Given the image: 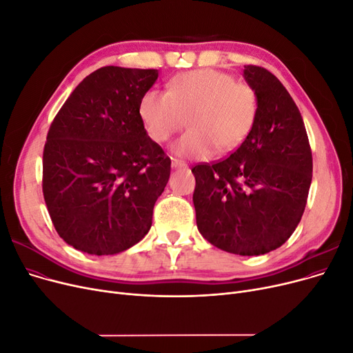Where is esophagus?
<instances>
[{"label": "esophagus", "instance_id": "esophagus-1", "mask_svg": "<svg viewBox=\"0 0 353 353\" xmlns=\"http://www.w3.org/2000/svg\"><path fill=\"white\" fill-rule=\"evenodd\" d=\"M171 165H172V168H187V163L179 161V159H172Z\"/></svg>", "mask_w": 353, "mask_h": 353}]
</instances>
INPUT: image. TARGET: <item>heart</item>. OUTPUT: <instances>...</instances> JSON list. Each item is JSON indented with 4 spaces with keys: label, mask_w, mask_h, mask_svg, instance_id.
Instances as JSON below:
<instances>
[{
    "label": "heart",
    "mask_w": 353,
    "mask_h": 353,
    "mask_svg": "<svg viewBox=\"0 0 353 353\" xmlns=\"http://www.w3.org/2000/svg\"><path fill=\"white\" fill-rule=\"evenodd\" d=\"M148 135L170 139L190 123L191 129L174 145L182 157L208 158L237 149L253 129L259 114L254 88L231 74L199 69L174 77L168 92L150 89L139 103Z\"/></svg>",
    "instance_id": "heart-1"
}]
</instances>
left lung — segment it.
<instances>
[{
    "mask_svg": "<svg viewBox=\"0 0 353 353\" xmlns=\"http://www.w3.org/2000/svg\"><path fill=\"white\" fill-rule=\"evenodd\" d=\"M259 96L257 121L225 159L192 168L196 227L212 245L260 256L286 243L312 183V149L294 100L264 67L244 65Z\"/></svg>",
    "mask_w": 353,
    "mask_h": 353,
    "instance_id": "1",
    "label": "left lung"
}]
</instances>
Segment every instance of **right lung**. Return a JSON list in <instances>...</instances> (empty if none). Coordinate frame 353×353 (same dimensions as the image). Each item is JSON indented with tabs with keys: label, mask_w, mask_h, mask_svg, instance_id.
Returning <instances> with one entry per match:
<instances>
[{
	"label": "right lung",
	"mask_w": 353,
	"mask_h": 353,
	"mask_svg": "<svg viewBox=\"0 0 353 353\" xmlns=\"http://www.w3.org/2000/svg\"><path fill=\"white\" fill-rule=\"evenodd\" d=\"M155 69L106 65L83 79L50 125L43 195L59 236L88 254L139 243L171 174V159L148 137L139 103Z\"/></svg>",
	"instance_id": "1"
}]
</instances>
